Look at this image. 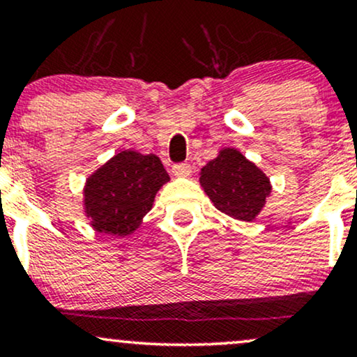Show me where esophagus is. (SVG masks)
Segmentation results:
<instances>
[{
    "mask_svg": "<svg viewBox=\"0 0 357 357\" xmlns=\"http://www.w3.org/2000/svg\"><path fill=\"white\" fill-rule=\"evenodd\" d=\"M173 174L178 176V178H186V176L191 174V166L190 165H174Z\"/></svg>",
    "mask_w": 357,
    "mask_h": 357,
    "instance_id": "obj_1",
    "label": "esophagus"
}]
</instances>
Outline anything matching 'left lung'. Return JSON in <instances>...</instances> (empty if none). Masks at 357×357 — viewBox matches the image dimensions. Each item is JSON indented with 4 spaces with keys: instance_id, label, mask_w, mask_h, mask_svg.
<instances>
[{
    "instance_id": "obj_1",
    "label": "left lung",
    "mask_w": 357,
    "mask_h": 357,
    "mask_svg": "<svg viewBox=\"0 0 357 357\" xmlns=\"http://www.w3.org/2000/svg\"><path fill=\"white\" fill-rule=\"evenodd\" d=\"M199 184L216 210L253 221L272 192L268 176L235 147H223L199 173Z\"/></svg>"
}]
</instances>
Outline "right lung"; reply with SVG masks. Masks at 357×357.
<instances>
[{
    "instance_id": "obj_1",
    "label": "right lung",
    "mask_w": 357,
    "mask_h": 357,
    "mask_svg": "<svg viewBox=\"0 0 357 357\" xmlns=\"http://www.w3.org/2000/svg\"><path fill=\"white\" fill-rule=\"evenodd\" d=\"M169 181L155 154L121 151L89 176L84 210L97 233L127 236L142 225L155 192Z\"/></svg>"
}]
</instances>
